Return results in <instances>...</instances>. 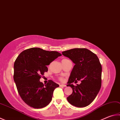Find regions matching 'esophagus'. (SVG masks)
I'll return each mask as SVG.
<instances>
[{
    "label": "esophagus",
    "mask_w": 120,
    "mask_h": 120,
    "mask_svg": "<svg viewBox=\"0 0 120 120\" xmlns=\"http://www.w3.org/2000/svg\"><path fill=\"white\" fill-rule=\"evenodd\" d=\"M60 87H65V86H66V85H65V84H60Z\"/></svg>",
    "instance_id": "1"
}]
</instances>
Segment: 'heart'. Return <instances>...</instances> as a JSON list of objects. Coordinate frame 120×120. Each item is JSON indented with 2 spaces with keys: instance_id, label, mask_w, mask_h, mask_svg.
Returning a JSON list of instances; mask_svg holds the SVG:
<instances>
[{
  "instance_id": "heart-1",
  "label": "heart",
  "mask_w": 120,
  "mask_h": 120,
  "mask_svg": "<svg viewBox=\"0 0 120 120\" xmlns=\"http://www.w3.org/2000/svg\"><path fill=\"white\" fill-rule=\"evenodd\" d=\"M60 80H62V79H62V78H60Z\"/></svg>"
}]
</instances>
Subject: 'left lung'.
<instances>
[{"label":"left lung","mask_w":120,"mask_h":120,"mask_svg":"<svg viewBox=\"0 0 120 120\" xmlns=\"http://www.w3.org/2000/svg\"><path fill=\"white\" fill-rule=\"evenodd\" d=\"M75 64L67 86L73 92L67 99L73 106L83 108L89 105L96 98L101 86L102 66L95 53L86 48H75L62 52ZM81 81L74 86L71 83Z\"/></svg>","instance_id":"obj_1"}]
</instances>
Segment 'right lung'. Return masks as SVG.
<instances>
[{"label":"right lung","mask_w":120,"mask_h":120,"mask_svg":"<svg viewBox=\"0 0 120 120\" xmlns=\"http://www.w3.org/2000/svg\"><path fill=\"white\" fill-rule=\"evenodd\" d=\"M61 56L57 51L31 48L23 51L15 60L14 81L21 99L30 107L41 109L51 102L53 91L59 85L50 80L45 86L40 79L48 71L47 66Z\"/></svg>","instance_id":"1"}]
</instances>
